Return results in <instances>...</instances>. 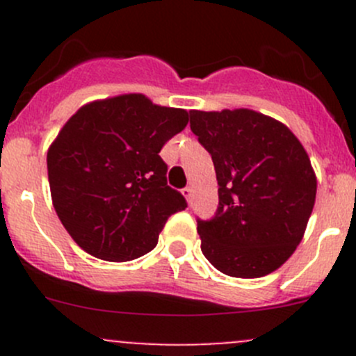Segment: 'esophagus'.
I'll return each instance as SVG.
<instances>
[{"label":"esophagus","instance_id":"obj_1","mask_svg":"<svg viewBox=\"0 0 356 356\" xmlns=\"http://www.w3.org/2000/svg\"><path fill=\"white\" fill-rule=\"evenodd\" d=\"M182 195L186 196V200H188L189 204L193 203V189L191 188H184V189H182Z\"/></svg>","mask_w":356,"mask_h":356}]
</instances>
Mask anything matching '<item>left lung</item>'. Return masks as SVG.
I'll use <instances>...</instances> for the list:
<instances>
[{"mask_svg":"<svg viewBox=\"0 0 356 356\" xmlns=\"http://www.w3.org/2000/svg\"><path fill=\"white\" fill-rule=\"evenodd\" d=\"M189 117L218 181L217 211L196 220L204 258L231 277L277 270L314 210L317 179L307 152L284 124L258 111L191 110Z\"/></svg>","mask_w":356,"mask_h":356,"instance_id":"1","label":"left lung"}]
</instances>
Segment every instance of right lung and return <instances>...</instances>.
<instances>
[{"label": "right lung", "mask_w": 356, "mask_h": 356, "mask_svg": "<svg viewBox=\"0 0 356 356\" xmlns=\"http://www.w3.org/2000/svg\"><path fill=\"white\" fill-rule=\"evenodd\" d=\"M188 111L124 95L84 105L48 149L53 207L75 243L96 258L129 261L152 251L165 222L188 207L167 184L161 146Z\"/></svg>", "instance_id": "obj_1"}]
</instances>
